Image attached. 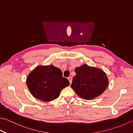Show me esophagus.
Segmentation results:
<instances>
[{
  "label": "esophagus",
  "mask_w": 133,
  "mask_h": 133,
  "mask_svg": "<svg viewBox=\"0 0 133 133\" xmlns=\"http://www.w3.org/2000/svg\"><path fill=\"white\" fill-rule=\"evenodd\" d=\"M68 79L69 80L70 84H71L72 83V77H69L68 78Z\"/></svg>",
  "instance_id": "obj_1"
}]
</instances>
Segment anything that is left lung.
<instances>
[{"mask_svg": "<svg viewBox=\"0 0 133 133\" xmlns=\"http://www.w3.org/2000/svg\"><path fill=\"white\" fill-rule=\"evenodd\" d=\"M76 75L72 79L71 87L82 99L91 100L105 91L108 78L103 70L83 64L75 68Z\"/></svg>", "mask_w": 133, "mask_h": 133, "instance_id": "obj_1", "label": "left lung"}]
</instances>
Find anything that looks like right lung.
I'll return each instance as SVG.
<instances>
[{
	"label": "right lung",
	"instance_id": "obj_1",
	"mask_svg": "<svg viewBox=\"0 0 133 133\" xmlns=\"http://www.w3.org/2000/svg\"><path fill=\"white\" fill-rule=\"evenodd\" d=\"M26 83L32 96L43 102L57 98L61 90L69 85L61 69L53 65L37 66L28 75Z\"/></svg>",
	"mask_w": 133,
	"mask_h": 133
}]
</instances>
